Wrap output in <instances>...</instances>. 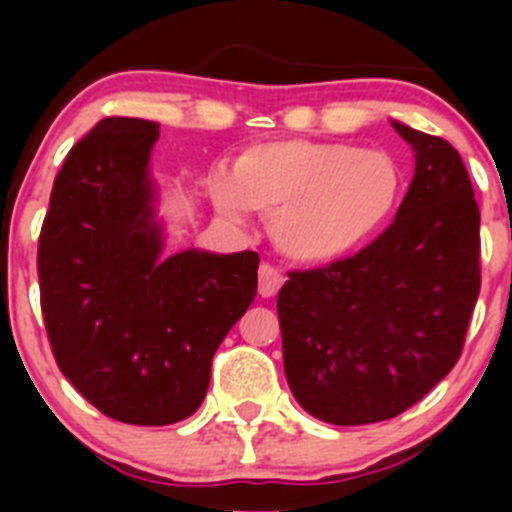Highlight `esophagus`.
Wrapping results in <instances>:
<instances>
[{
  "label": "esophagus",
  "instance_id": "1",
  "mask_svg": "<svg viewBox=\"0 0 512 512\" xmlns=\"http://www.w3.org/2000/svg\"><path fill=\"white\" fill-rule=\"evenodd\" d=\"M257 280H260L262 297H275V294L280 292V287L285 285V277H282V272L272 265H260Z\"/></svg>",
  "mask_w": 512,
  "mask_h": 512
}]
</instances>
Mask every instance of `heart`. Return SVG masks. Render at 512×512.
I'll return each mask as SVG.
<instances>
[{"instance_id":"1","label":"heart","mask_w":512,"mask_h":512,"mask_svg":"<svg viewBox=\"0 0 512 512\" xmlns=\"http://www.w3.org/2000/svg\"><path fill=\"white\" fill-rule=\"evenodd\" d=\"M401 198L404 170L391 153L304 138L250 148L232 173L210 178V200L223 218L242 223L252 208L272 215L275 245L309 265L369 245Z\"/></svg>"}]
</instances>
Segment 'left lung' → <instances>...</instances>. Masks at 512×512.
Instances as JSON below:
<instances>
[{
  "label": "left lung",
  "mask_w": 512,
  "mask_h": 512,
  "mask_svg": "<svg viewBox=\"0 0 512 512\" xmlns=\"http://www.w3.org/2000/svg\"><path fill=\"white\" fill-rule=\"evenodd\" d=\"M416 168L394 223L277 294L285 376L307 414L364 426L404 414L458 361L480 292V210L456 148L391 121Z\"/></svg>",
  "instance_id": "obj_1"
}]
</instances>
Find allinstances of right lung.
<instances>
[{"instance_id": "right-lung-1", "label": "right lung", "mask_w": 512, "mask_h": 512, "mask_svg": "<svg viewBox=\"0 0 512 512\" xmlns=\"http://www.w3.org/2000/svg\"><path fill=\"white\" fill-rule=\"evenodd\" d=\"M143 118L98 121L66 156L39 235L41 312L61 374L101 414L168 426L200 409L210 364L257 294V252L163 257Z\"/></svg>"}]
</instances>
